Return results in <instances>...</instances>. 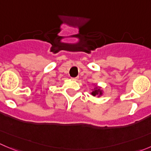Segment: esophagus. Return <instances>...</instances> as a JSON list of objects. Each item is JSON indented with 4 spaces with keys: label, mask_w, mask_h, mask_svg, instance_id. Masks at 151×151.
Instances as JSON below:
<instances>
[{
    "label": "esophagus",
    "mask_w": 151,
    "mask_h": 151,
    "mask_svg": "<svg viewBox=\"0 0 151 151\" xmlns=\"http://www.w3.org/2000/svg\"><path fill=\"white\" fill-rule=\"evenodd\" d=\"M78 79V77H75V78H72V80H73V81H77V80Z\"/></svg>",
    "instance_id": "esophagus-1"
}]
</instances>
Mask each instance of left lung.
Here are the masks:
<instances>
[{"label":"left lung","mask_w":151,"mask_h":151,"mask_svg":"<svg viewBox=\"0 0 151 151\" xmlns=\"http://www.w3.org/2000/svg\"><path fill=\"white\" fill-rule=\"evenodd\" d=\"M91 94L93 95V96H99V97L100 96H101V95H102V90H101L100 88H99V87H96L94 88V90H93V92L91 93Z\"/></svg>","instance_id":"obj_1"}]
</instances>
